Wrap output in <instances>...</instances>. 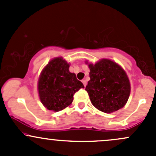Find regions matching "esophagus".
I'll use <instances>...</instances> for the list:
<instances>
[{
  "instance_id": "34e87169",
  "label": "esophagus",
  "mask_w": 156,
  "mask_h": 156,
  "mask_svg": "<svg viewBox=\"0 0 156 156\" xmlns=\"http://www.w3.org/2000/svg\"><path fill=\"white\" fill-rule=\"evenodd\" d=\"M82 83L84 84V87H86V85H87V81L86 80H82Z\"/></svg>"
}]
</instances>
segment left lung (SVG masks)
Returning <instances> with one entry per match:
<instances>
[{"label":"left lung","instance_id":"left-lung-1","mask_svg":"<svg viewBox=\"0 0 156 156\" xmlns=\"http://www.w3.org/2000/svg\"><path fill=\"white\" fill-rule=\"evenodd\" d=\"M88 66L90 80L85 90L94 107L105 113L123 108L130 92V81L125 71L107 59H101L94 65L89 63Z\"/></svg>","mask_w":156,"mask_h":156}]
</instances>
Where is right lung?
Listing matches in <instances>:
<instances>
[{
  "instance_id": "add662e5",
  "label": "right lung",
  "mask_w": 156,
  "mask_h": 156,
  "mask_svg": "<svg viewBox=\"0 0 156 156\" xmlns=\"http://www.w3.org/2000/svg\"><path fill=\"white\" fill-rule=\"evenodd\" d=\"M69 64L62 57H56L44 68L37 83L39 97L48 109L59 112L70 106L73 96L84 86L69 72Z\"/></svg>"
}]
</instances>
